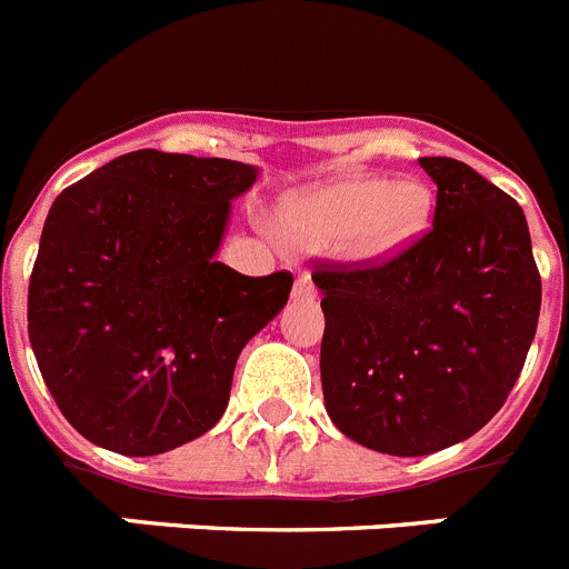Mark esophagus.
Masks as SVG:
<instances>
[{"instance_id": "esophagus-1", "label": "esophagus", "mask_w": 569, "mask_h": 569, "mask_svg": "<svg viewBox=\"0 0 569 569\" xmlns=\"http://www.w3.org/2000/svg\"><path fill=\"white\" fill-rule=\"evenodd\" d=\"M319 296V290H316V284H312L310 273H299L296 276V288H293V299L296 301H312Z\"/></svg>"}]
</instances>
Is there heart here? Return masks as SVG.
Returning <instances> with one entry per match:
<instances>
[{
  "instance_id": "obj_1",
  "label": "heart",
  "mask_w": 569,
  "mask_h": 569,
  "mask_svg": "<svg viewBox=\"0 0 569 569\" xmlns=\"http://www.w3.org/2000/svg\"><path fill=\"white\" fill-rule=\"evenodd\" d=\"M431 191L415 177H338L281 202V231L301 248L347 242L356 257H389L426 228Z\"/></svg>"
}]
</instances>
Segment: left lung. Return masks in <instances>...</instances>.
I'll use <instances>...</instances> for the list:
<instances>
[{
    "label": "left lung",
    "mask_w": 569,
    "mask_h": 569,
    "mask_svg": "<svg viewBox=\"0 0 569 569\" xmlns=\"http://www.w3.org/2000/svg\"><path fill=\"white\" fill-rule=\"evenodd\" d=\"M420 166L437 186L423 237L392 259L312 270L327 415L392 457L468 440L502 409L541 307L522 206L455 158Z\"/></svg>",
    "instance_id": "obj_1"
}]
</instances>
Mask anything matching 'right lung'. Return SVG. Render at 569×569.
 <instances>
[{
    "instance_id": "right-lung-1",
    "label": "right lung",
    "mask_w": 569,
    "mask_h": 569,
    "mask_svg": "<svg viewBox=\"0 0 569 569\" xmlns=\"http://www.w3.org/2000/svg\"><path fill=\"white\" fill-rule=\"evenodd\" d=\"M257 169L138 149L56 197L30 273L28 332L72 429L127 457L206 435L244 343L293 276L217 262L231 200Z\"/></svg>"
}]
</instances>
